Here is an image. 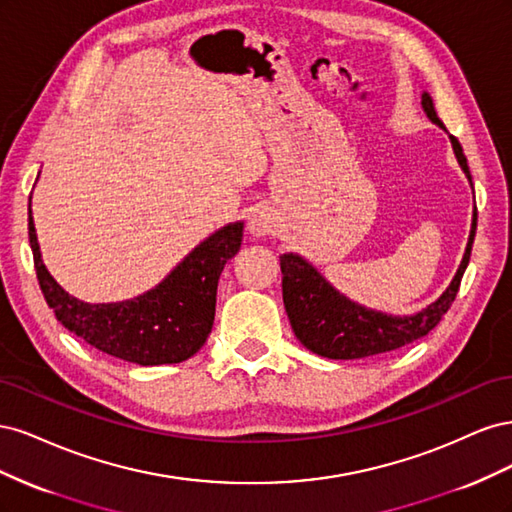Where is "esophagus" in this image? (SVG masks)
Here are the masks:
<instances>
[{
  "label": "esophagus",
  "instance_id": "esophagus-1",
  "mask_svg": "<svg viewBox=\"0 0 512 512\" xmlns=\"http://www.w3.org/2000/svg\"><path fill=\"white\" fill-rule=\"evenodd\" d=\"M277 228L275 218L267 211V209H258L250 215V222H247V230H250V235L260 239V237H269L273 235Z\"/></svg>",
  "mask_w": 512,
  "mask_h": 512
}]
</instances>
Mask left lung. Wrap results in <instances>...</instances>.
I'll use <instances>...</instances> for the list:
<instances>
[{"mask_svg": "<svg viewBox=\"0 0 512 512\" xmlns=\"http://www.w3.org/2000/svg\"><path fill=\"white\" fill-rule=\"evenodd\" d=\"M423 111L427 117L436 123L438 128L446 130L444 123L438 119L433 100L423 91L421 96ZM451 145L455 151V158L466 173L470 185L472 175L468 168V160L463 156V149L455 136L448 134ZM476 235V207L472 215V228L466 245V254L461 258V265L446 286L440 297L423 307L421 312L408 314V316H393L376 312L361 303L348 299L346 294L339 292L333 284H329L320 271L299 254H282V294L286 314L290 318L292 331L297 335L299 342L312 350L314 354L327 356V359H365V356H374L382 352L397 350L406 344L416 342V339L425 337L440 318L448 312V307L455 301L457 290L461 284V277L466 273V267L472 254V243Z\"/></svg>", "mask_w": 512, "mask_h": 512, "instance_id": "8db88e82", "label": "left lung"}]
</instances>
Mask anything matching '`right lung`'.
I'll list each match as a JSON object with an SVG mask.
<instances>
[{"instance_id":"add662e5","label":"right lung","mask_w":512,"mask_h":512,"mask_svg":"<svg viewBox=\"0 0 512 512\" xmlns=\"http://www.w3.org/2000/svg\"><path fill=\"white\" fill-rule=\"evenodd\" d=\"M241 239L243 222L226 224L200 241L156 288L117 303H85L61 288L44 267L29 198V243L46 303L89 346L136 365L181 363L205 346L220 273L239 252Z\"/></svg>"}]
</instances>
